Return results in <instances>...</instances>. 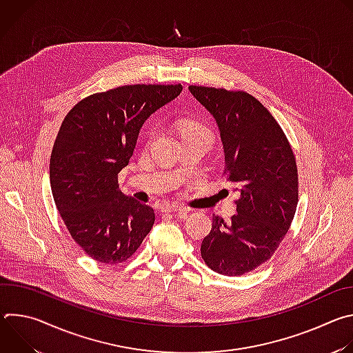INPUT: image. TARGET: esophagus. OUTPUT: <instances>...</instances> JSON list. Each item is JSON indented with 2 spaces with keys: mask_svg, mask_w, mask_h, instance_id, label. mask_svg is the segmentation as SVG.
Here are the masks:
<instances>
[{
  "mask_svg": "<svg viewBox=\"0 0 353 353\" xmlns=\"http://www.w3.org/2000/svg\"><path fill=\"white\" fill-rule=\"evenodd\" d=\"M162 212H181V214H187L188 208L181 207V205H176V204H170V205H165L162 208Z\"/></svg>",
  "mask_w": 353,
  "mask_h": 353,
  "instance_id": "obj_1",
  "label": "esophagus"
}]
</instances>
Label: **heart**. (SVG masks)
I'll return each instance as SVG.
<instances>
[{
    "label": "heart",
    "instance_id": "1",
    "mask_svg": "<svg viewBox=\"0 0 353 353\" xmlns=\"http://www.w3.org/2000/svg\"><path fill=\"white\" fill-rule=\"evenodd\" d=\"M155 128H152L148 134V141L152 139L155 137ZM180 132L183 139L184 138H201V139H205L210 145L214 142V132L203 121H198V120H185L181 123L180 127Z\"/></svg>",
    "mask_w": 353,
    "mask_h": 353
}]
</instances>
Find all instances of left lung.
Masks as SVG:
<instances>
[{"label": "left lung", "instance_id": "obj_1", "mask_svg": "<svg viewBox=\"0 0 353 353\" xmlns=\"http://www.w3.org/2000/svg\"><path fill=\"white\" fill-rule=\"evenodd\" d=\"M215 117L225 150V177L236 185L237 214L212 215L201 257L215 272L239 276L267 263L293 221L299 176L292 146L274 116L244 90L190 85Z\"/></svg>", "mask_w": 353, "mask_h": 353}]
</instances>
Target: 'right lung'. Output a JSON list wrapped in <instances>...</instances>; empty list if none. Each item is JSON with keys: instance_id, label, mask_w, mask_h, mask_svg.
Returning a JSON list of instances; mask_svg holds the SVG:
<instances>
[{"instance_id": "add662e5", "label": "right lung", "mask_w": 353, "mask_h": 353, "mask_svg": "<svg viewBox=\"0 0 353 353\" xmlns=\"http://www.w3.org/2000/svg\"><path fill=\"white\" fill-rule=\"evenodd\" d=\"M183 86L124 85L93 93L65 116L50 158L56 207L75 243L102 264L127 261L155 222L146 204L119 190L143 121Z\"/></svg>"}]
</instances>
